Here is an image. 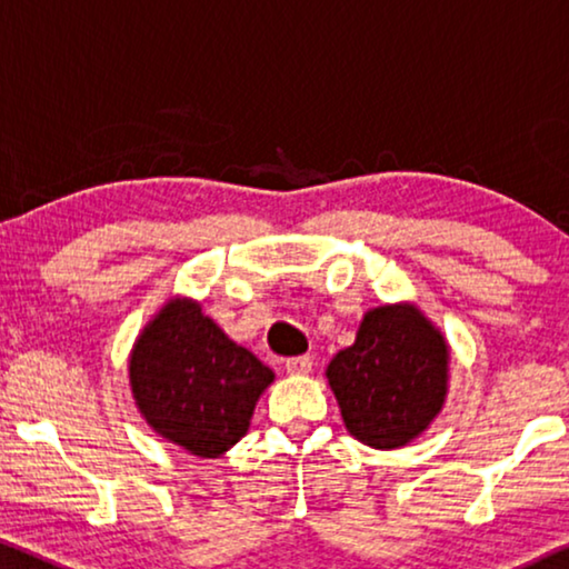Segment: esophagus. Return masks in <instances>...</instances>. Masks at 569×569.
Segmentation results:
<instances>
[{"label": "esophagus", "instance_id": "1", "mask_svg": "<svg viewBox=\"0 0 569 569\" xmlns=\"http://www.w3.org/2000/svg\"><path fill=\"white\" fill-rule=\"evenodd\" d=\"M287 373L300 376V373H310L312 371V356H292L284 361Z\"/></svg>", "mask_w": 569, "mask_h": 569}]
</instances>
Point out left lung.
I'll list each match as a JSON object with an SVG mask.
<instances>
[{
    "mask_svg": "<svg viewBox=\"0 0 569 569\" xmlns=\"http://www.w3.org/2000/svg\"><path fill=\"white\" fill-rule=\"evenodd\" d=\"M330 389L356 440L391 450L440 412L448 389V343L422 312L383 305L366 312L356 343L328 366Z\"/></svg>",
    "mask_w": 569,
    "mask_h": 569,
    "instance_id": "left-lung-1",
    "label": "left lung"
}]
</instances>
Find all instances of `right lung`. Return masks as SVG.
I'll use <instances>...</instances> for the list:
<instances>
[{
    "label": "right lung",
    "instance_id": "add662e5",
    "mask_svg": "<svg viewBox=\"0 0 569 569\" xmlns=\"http://www.w3.org/2000/svg\"><path fill=\"white\" fill-rule=\"evenodd\" d=\"M274 373L236 346L200 305L174 300L139 336L129 381L147 425L200 458L221 456L249 430Z\"/></svg>",
    "mask_w": 569,
    "mask_h": 569
}]
</instances>
